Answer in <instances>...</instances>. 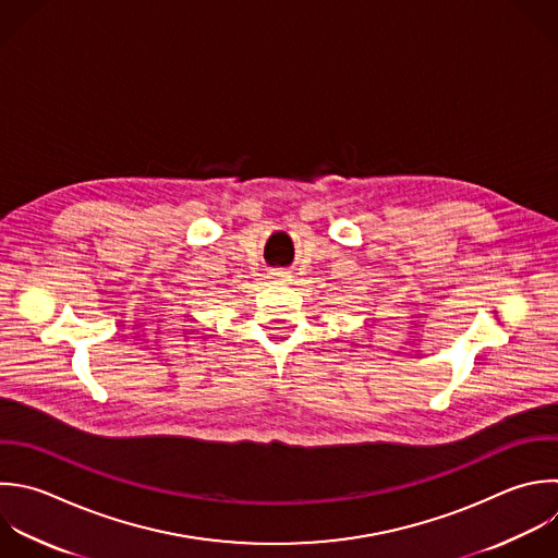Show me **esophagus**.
Returning <instances> with one entry per match:
<instances>
[{
    "label": "esophagus",
    "instance_id": "esophagus-1",
    "mask_svg": "<svg viewBox=\"0 0 558 558\" xmlns=\"http://www.w3.org/2000/svg\"><path fill=\"white\" fill-rule=\"evenodd\" d=\"M288 277H290V275H288L286 270H272V272H270V279H272V281H288Z\"/></svg>",
    "mask_w": 558,
    "mask_h": 558
}]
</instances>
